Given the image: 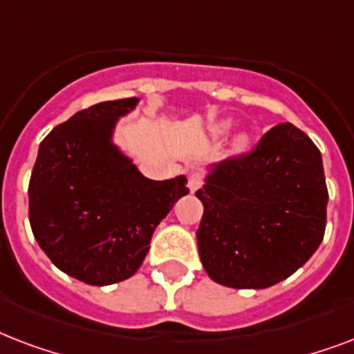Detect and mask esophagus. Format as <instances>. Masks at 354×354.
<instances>
[{
	"mask_svg": "<svg viewBox=\"0 0 354 354\" xmlns=\"http://www.w3.org/2000/svg\"><path fill=\"white\" fill-rule=\"evenodd\" d=\"M202 185H204V176L200 172H193L189 176V189H191V193H196Z\"/></svg>",
	"mask_w": 354,
	"mask_h": 354,
	"instance_id": "1",
	"label": "esophagus"
}]
</instances>
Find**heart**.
<instances>
[{
  "label": "heart",
  "instance_id": "obj_1",
  "mask_svg": "<svg viewBox=\"0 0 354 354\" xmlns=\"http://www.w3.org/2000/svg\"><path fill=\"white\" fill-rule=\"evenodd\" d=\"M248 145V138L246 136H239V138L235 139V147L236 149H244Z\"/></svg>",
  "mask_w": 354,
  "mask_h": 354
}]
</instances>
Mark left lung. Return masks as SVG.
<instances>
[{
    "label": "left lung",
    "instance_id": "8db88e82",
    "mask_svg": "<svg viewBox=\"0 0 354 354\" xmlns=\"http://www.w3.org/2000/svg\"><path fill=\"white\" fill-rule=\"evenodd\" d=\"M196 241L211 279L266 288L301 268L324 241L327 183L318 147L292 122L211 169Z\"/></svg>",
    "mask_w": 354,
    "mask_h": 354
}]
</instances>
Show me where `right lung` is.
<instances>
[{"instance_id":"right-lung-1","label":"right lung","mask_w":354,"mask_h":354,"mask_svg":"<svg viewBox=\"0 0 354 354\" xmlns=\"http://www.w3.org/2000/svg\"><path fill=\"white\" fill-rule=\"evenodd\" d=\"M138 97L99 102L58 124L40 143L29 182V222L53 264L104 286L132 277L156 226L189 193L185 176L154 182L112 143Z\"/></svg>"}]
</instances>
